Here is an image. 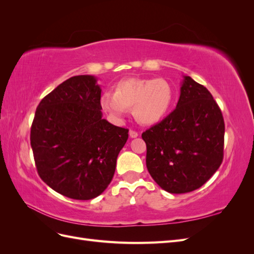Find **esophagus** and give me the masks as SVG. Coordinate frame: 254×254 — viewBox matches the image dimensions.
<instances>
[{
  "label": "esophagus",
  "mask_w": 254,
  "mask_h": 254,
  "mask_svg": "<svg viewBox=\"0 0 254 254\" xmlns=\"http://www.w3.org/2000/svg\"><path fill=\"white\" fill-rule=\"evenodd\" d=\"M129 135H130V137H136L137 135H139V133H137L136 131H134V130H129Z\"/></svg>",
  "instance_id": "34e87169"
}]
</instances>
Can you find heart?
Returning <instances> with one entry per match:
<instances>
[{
	"label": "heart",
	"instance_id": "b5f03b06",
	"mask_svg": "<svg viewBox=\"0 0 254 254\" xmlns=\"http://www.w3.org/2000/svg\"><path fill=\"white\" fill-rule=\"evenodd\" d=\"M174 99L172 84L163 78H128L121 80L114 93L101 98L102 108L115 121H121L132 108L133 117L143 125H153L170 110Z\"/></svg>",
	"mask_w": 254,
	"mask_h": 254
}]
</instances>
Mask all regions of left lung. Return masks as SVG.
<instances>
[{"mask_svg":"<svg viewBox=\"0 0 254 254\" xmlns=\"http://www.w3.org/2000/svg\"><path fill=\"white\" fill-rule=\"evenodd\" d=\"M146 166L160 188L183 194L202 187L224 159L225 122L202 84L184 76L176 109L142 133Z\"/></svg>","mask_w":254,"mask_h":254,"instance_id":"left-lung-1","label":"left lung"}]
</instances>
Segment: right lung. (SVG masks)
<instances>
[{
    "instance_id": "right-lung-1",
    "label": "right lung",
    "mask_w": 254,
    "mask_h": 254,
    "mask_svg": "<svg viewBox=\"0 0 254 254\" xmlns=\"http://www.w3.org/2000/svg\"><path fill=\"white\" fill-rule=\"evenodd\" d=\"M101 92L94 76H73L42 98L30 128L40 178L76 200L107 189L128 139V129L103 119Z\"/></svg>"
}]
</instances>
